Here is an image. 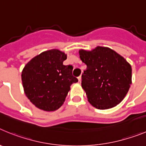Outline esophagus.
I'll list each match as a JSON object with an SVG mask.
<instances>
[{"instance_id": "1", "label": "esophagus", "mask_w": 146, "mask_h": 146, "mask_svg": "<svg viewBox=\"0 0 146 146\" xmlns=\"http://www.w3.org/2000/svg\"><path fill=\"white\" fill-rule=\"evenodd\" d=\"M77 78H78V80H79V82H80V81H81V79H82V77H81V75H80V76H79V77H77Z\"/></svg>"}]
</instances>
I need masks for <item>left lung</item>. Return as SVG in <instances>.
Wrapping results in <instances>:
<instances>
[{
	"label": "left lung",
	"mask_w": 146,
	"mask_h": 146,
	"mask_svg": "<svg viewBox=\"0 0 146 146\" xmlns=\"http://www.w3.org/2000/svg\"><path fill=\"white\" fill-rule=\"evenodd\" d=\"M80 58L87 69L82 74V87L88 100L97 109L119 104L131 84V67L122 56L108 47L81 50Z\"/></svg>",
	"instance_id": "8db88e82"
}]
</instances>
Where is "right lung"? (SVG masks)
Returning a JSON list of instances; mask_svg holds the SVG:
<instances>
[{
  "label": "right lung",
  "mask_w": 146,
  "mask_h": 146,
  "mask_svg": "<svg viewBox=\"0 0 146 146\" xmlns=\"http://www.w3.org/2000/svg\"><path fill=\"white\" fill-rule=\"evenodd\" d=\"M66 55L58 50L42 52L32 58L22 72L24 91L36 108L54 111L64 104L72 83L78 80L72 75L73 67L63 62Z\"/></svg>",
  "instance_id": "obj_1"
}]
</instances>
